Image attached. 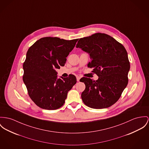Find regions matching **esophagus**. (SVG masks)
<instances>
[{"label":"esophagus","mask_w":149,"mask_h":149,"mask_svg":"<svg viewBox=\"0 0 149 149\" xmlns=\"http://www.w3.org/2000/svg\"><path fill=\"white\" fill-rule=\"evenodd\" d=\"M80 77H79V76H77V80L78 81H79V80H80Z\"/></svg>","instance_id":"esophagus-1"}]
</instances>
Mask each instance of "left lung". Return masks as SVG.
<instances>
[{
  "mask_svg": "<svg viewBox=\"0 0 149 149\" xmlns=\"http://www.w3.org/2000/svg\"><path fill=\"white\" fill-rule=\"evenodd\" d=\"M76 47L89 54L88 67L98 77L96 81L83 77L86 85L81 99L93 109L107 108L120 97L128 83L130 63L125 48L112 37L101 33L80 38Z\"/></svg>",
  "mask_w": 149,
  "mask_h": 149,
  "instance_id": "8db88e82",
  "label": "left lung"
}]
</instances>
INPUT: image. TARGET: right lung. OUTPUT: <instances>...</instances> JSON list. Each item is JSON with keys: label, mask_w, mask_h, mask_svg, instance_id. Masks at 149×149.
<instances>
[{"label": "right lung", "mask_w": 149, "mask_h": 149, "mask_svg": "<svg viewBox=\"0 0 149 149\" xmlns=\"http://www.w3.org/2000/svg\"><path fill=\"white\" fill-rule=\"evenodd\" d=\"M78 40L47 37L29 48L23 64V81L29 97L40 108L55 110L61 107L68 92L77 83L72 74L58 78L56 69L65 65Z\"/></svg>", "instance_id": "obj_1"}]
</instances>
